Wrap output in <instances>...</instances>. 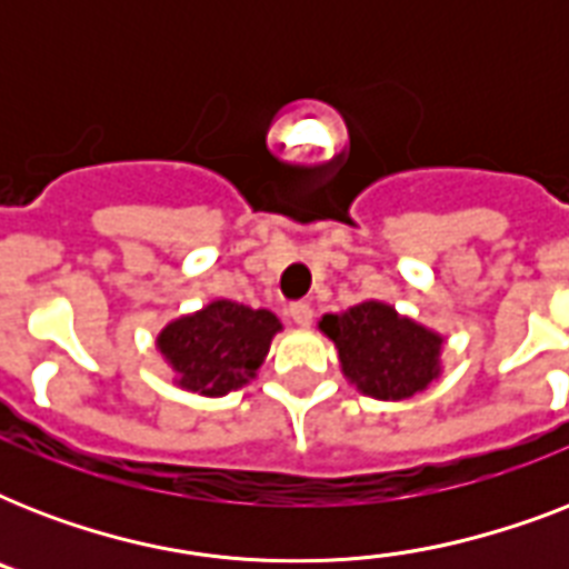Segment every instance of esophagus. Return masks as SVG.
<instances>
[{"label":"esophagus","instance_id":"obj_1","mask_svg":"<svg viewBox=\"0 0 569 569\" xmlns=\"http://www.w3.org/2000/svg\"><path fill=\"white\" fill-rule=\"evenodd\" d=\"M289 319H292L298 328H310V325H312V307H310V303H303V301L292 303V307H289Z\"/></svg>","mask_w":569,"mask_h":569}]
</instances>
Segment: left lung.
I'll return each instance as SVG.
<instances>
[{"label":"left lung","mask_w":569,"mask_h":569,"mask_svg":"<svg viewBox=\"0 0 569 569\" xmlns=\"http://www.w3.org/2000/svg\"><path fill=\"white\" fill-rule=\"evenodd\" d=\"M319 330L337 346L348 383L378 401L425 392L442 372V337L383 301L321 316Z\"/></svg>","instance_id":"left-lung-1"}]
</instances>
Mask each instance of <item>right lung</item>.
I'll use <instances>...</instances> for the list:
<instances>
[{
  "mask_svg": "<svg viewBox=\"0 0 569 569\" xmlns=\"http://www.w3.org/2000/svg\"><path fill=\"white\" fill-rule=\"evenodd\" d=\"M280 330L283 325L271 310H250L218 298L203 310L168 321L156 337V348L173 369L177 387L218 398L257 378Z\"/></svg>",
  "mask_w": 569,
  "mask_h": 569,
  "instance_id": "1",
  "label": "right lung"
}]
</instances>
